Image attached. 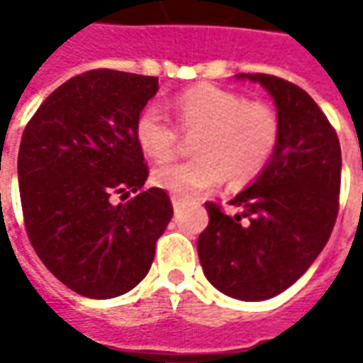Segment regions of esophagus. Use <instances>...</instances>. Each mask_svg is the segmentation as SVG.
<instances>
[{
	"label": "esophagus",
	"mask_w": 363,
	"mask_h": 363,
	"mask_svg": "<svg viewBox=\"0 0 363 363\" xmlns=\"http://www.w3.org/2000/svg\"><path fill=\"white\" fill-rule=\"evenodd\" d=\"M172 203H174L175 212H179V208H182V200H179L177 196H172Z\"/></svg>",
	"instance_id": "esophagus-1"
}]
</instances>
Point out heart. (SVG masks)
I'll use <instances>...</instances> for the list:
<instances>
[{
  "mask_svg": "<svg viewBox=\"0 0 363 363\" xmlns=\"http://www.w3.org/2000/svg\"><path fill=\"white\" fill-rule=\"evenodd\" d=\"M177 123L184 131H200L194 141L198 157L163 163L151 179L179 198H194L216 189L224 175L232 184L257 177L271 161L279 143V119L271 106L248 103L236 91L216 84H196L174 99ZM135 139L141 151L163 161L179 143V129L160 106H145L135 121Z\"/></svg>",
  "mask_w": 363,
  "mask_h": 363,
  "instance_id": "1",
  "label": "heart"
}]
</instances>
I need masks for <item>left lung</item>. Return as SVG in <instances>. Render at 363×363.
Masks as SVG:
<instances>
[{
    "label": "left lung",
    "mask_w": 363,
    "mask_h": 363,
    "mask_svg": "<svg viewBox=\"0 0 363 363\" xmlns=\"http://www.w3.org/2000/svg\"><path fill=\"white\" fill-rule=\"evenodd\" d=\"M260 82L277 105L279 143L269 165L242 189L228 216L206 203L210 222L198 238L206 279L224 295L264 301L293 285L328 244L342 182V149L323 111L297 84L271 74Z\"/></svg>",
    "instance_id": "left-lung-1"
}]
</instances>
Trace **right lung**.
I'll return each mask as SVG.
<instances>
[{
    "instance_id": "1",
    "label": "right lung",
    "mask_w": 363,
    "mask_h": 363,
    "mask_svg": "<svg viewBox=\"0 0 363 363\" xmlns=\"http://www.w3.org/2000/svg\"><path fill=\"white\" fill-rule=\"evenodd\" d=\"M157 78L89 70L66 80L26 125L18 153L21 210L35 255L60 283L91 299L137 286L174 216L149 169L135 121ZM135 196L127 203L113 204Z\"/></svg>"
}]
</instances>
